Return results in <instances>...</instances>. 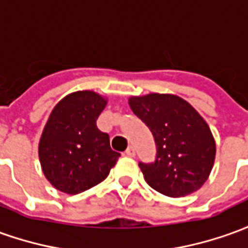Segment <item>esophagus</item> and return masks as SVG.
<instances>
[{
	"mask_svg": "<svg viewBox=\"0 0 248 248\" xmlns=\"http://www.w3.org/2000/svg\"><path fill=\"white\" fill-rule=\"evenodd\" d=\"M126 155H129V157H134L136 155V150H134V148L133 146H129V148L126 149Z\"/></svg>",
	"mask_w": 248,
	"mask_h": 248,
	"instance_id": "esophagus-1",
	"label": "esophagus"
}]
</instances>
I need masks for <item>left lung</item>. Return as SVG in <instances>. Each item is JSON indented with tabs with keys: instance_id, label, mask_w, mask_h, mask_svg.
Masks as SVG:
<instances>
[{
	"instance_id": "obj_1",
	"label": "left lung",
	"mask_w": 248,
	"mask_h": 248,
	"mask_svg": "<svg viewBox=\"0 0 248 248\" xmlns=\"http://www.w3.org/2000/svg\"><path fill=\"white\" fill-rule=\"evenodd\" d=\"M129 106L150 129L157 145L153 164L140 162L146 183L169 197L200 189L216 155L215 138L205 119L190 103L173 94L130 96Z\"/></svg>"
}]
</instances>
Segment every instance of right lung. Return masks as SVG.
I'll use <instances>...</instances> for the list:
<instances>
[{"mask_svg": "<svg viewBox=\"0 0 248 248\" xmlns=\"http://www.w3.org/2000/svg\"><path fill=\"white\" fill-rule=\"evenodd\" d=\"M107 98L83 90L65 95L53 107L39 142V160L46 178L67 195H78L102 183L121 154L96 127Z\"/></svg>", "mask_w": 248, "mask_h": 248, "instance_id": "1", "label": "right lung"}]
</instances>
